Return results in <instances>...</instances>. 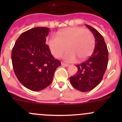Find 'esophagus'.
<instances>
[{
    "label": "esophagus",
    "instance_id": "esophagus-1",
    "mask_svg": "<svg viewBox=\"0 0 122 122\" xmlns=\"http://www.w3.org/2000/svg\"><path fill=\"white\" fill-rule=\"evenodd\" d=\"M61 65H62V66H64V67H68L69 66V65L68 64H66V63H64V62H61Z\"/></svg>",
    "mask_w": 122,
    "mask_h": 122
}]
</instances>
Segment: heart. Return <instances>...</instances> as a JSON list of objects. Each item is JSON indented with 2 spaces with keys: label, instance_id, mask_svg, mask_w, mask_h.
I'll return each instance as SVG.
<instances>
[{
  "label": "heart",
  "instance_id": "obj_1",
  "mask_svg": "<svg viewBox=\"0 0 122 122\" xmlns=\"http://www.w3.org/2000/svg\"><path fill=\"white\" fill-rule=\"evenodd\" d=\"M51 53L60 58L67 50L64 59L68 61H82L91 55L95 46L94 35L90 30L80 27H71L62 29L58 36L52 35L48 41Z\"/></svg>",
  "mask_w": 122,
  "mask_h": 122
}]
</instances>
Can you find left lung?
<instances>
[{"label": "left lung", "instance_id": "1", "mask_svg": "<svg viewBox=\"0 0 122 122\" xmlns=\"http://www.w3.org/2000/svg\"><path fill=\"white\" fill-rule=\"evenodd\" d=\"M86 26L95 38L96 45L90 57L80 64L76 75L70 77L71 84L80 92L90 91L100 84L107 69L109 52L103 36L94 28L88 25Z\"/></svg>", "mask_w": 122, "mask_h": 122}]
</instances>
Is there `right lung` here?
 <instances>
[{
  "label": "right lung",
  "instance_id": "obj_1",
  "mask_svg": "<svg viewBox=\"0 0 122 122\" xmlns=\"http://www.w3.org/2000/svg\"><path fill=\"white\" fill-rule=\"evenodd\" d=\"M46 27H36L22 33L12 51V66L17 78L24 87L34 92L44 89L52 83L61 62L52 56L46 37Z\"/></svg>",
  "mask_w": 122,
  "mask_h": 122
}]
</instances>
